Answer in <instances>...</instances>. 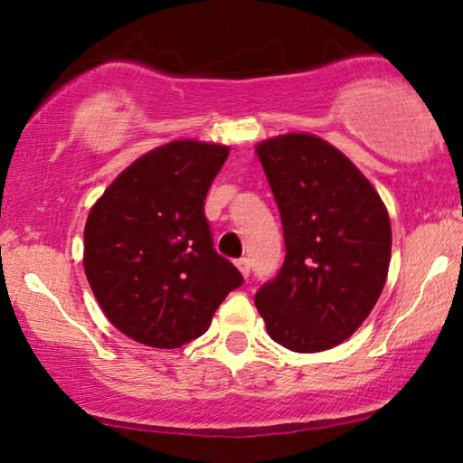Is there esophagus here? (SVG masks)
I'll use <instances>...</instances> for the list:
<instances>
[{
    "instance_id": "obj_1",
    "label": "esophagus",
    "mask_w": 463,
    "mask_h": 463,
    "mask_svg": "<svg viewBox=\"0 0 463 463\" xmlns=\"http://www.w3.org/2000/svg\"><path fill=\"white\" fill-rule=\"evenodd\" d=\"M236 265H238V269L242 271V276L244 278H249V274H250V261L246 257H240L238 261H236Z\"/></svg>"
}]
</instances>
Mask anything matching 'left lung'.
I'll list each match as a JSON object with an SVG mask.
<instances>
[{
    "label": "left lung",
    "instance_id": "obj_1",
    "mask_svg": "<svg viewBox=\"0 0 463 463\" xmlns=\"http://www.w3.org/2000/svg\"><path fill=\"white\" fill-rule=\"evenodd\" d=\"M257 156L280 211L287 257L255 306L276 344L328 350L363 325L382 295L388 211L366 176L318 137L269 138Z\"/></svg>",
    "mask_w": 463,
    "mask_h": 463
}]
</instances>
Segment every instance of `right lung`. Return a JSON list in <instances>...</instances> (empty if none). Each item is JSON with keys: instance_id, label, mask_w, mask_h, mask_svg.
I'll return each mask as SVG.
<instances>
[{"instance_id": "obj_1", "label": "right lung", "mask_w": 463, "mask_h": 463, "mask_svg": "<svg viewBox=\"0 0 463 463\" xmlns=\"http://www.w3.org/2000/svg\"><path fill=\"white\" fill-rule=\"evenodd\" d=\"M227 156L225 145H162L130 164L88 214L86 278L111 325L138 344H189L244 282L214 250L204 214Z\"/></svg>"}]
</instances>
